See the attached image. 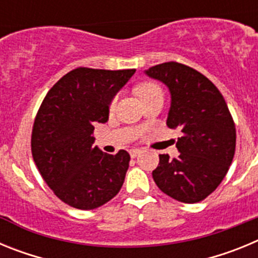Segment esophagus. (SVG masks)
Returning a JSON list of instances; mask_svg holds the SVG:
<instances>
[{
  "mask_svg": "<svg viewBox=\"0 0 258 258\" xmlns=\"http://www.w3.org/2000/svg\"><path fill=\"white\" fill-rule=\"evenodd\" d=\"M141 152H142V150L141 149H132L131 151H129V154H131L132 157H137L138 155L141 154Z\"/></svg>",
  "mask_w": 258,
  "mask_h": 258,
  "instance_id": "esophagus-1",
  "label": "esophagus"
}]
</instances>
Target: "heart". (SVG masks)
Returning <instances> with one entry per match:
<instances>
[{
	"label": "heart",
	"instance_id": "b5f03b06",
	"mask_svg": "<svg viewBox=\"0 0 258 258\" xmlns=\"http://www.w3.org/2000/svg\"><path fill=\"white\" fill-rule=\"evenodd\" d=\"M136 92L141 99H145V98L150 97V95L155 94V93H161V90L160 88L154 83H142L137 86ZM115 104H116V98H113L111 104H109V108L112 109L113 107H115Z\"/></svg>",
	"mask_w": 258,
	"mask_h": 258
}]
</instances>
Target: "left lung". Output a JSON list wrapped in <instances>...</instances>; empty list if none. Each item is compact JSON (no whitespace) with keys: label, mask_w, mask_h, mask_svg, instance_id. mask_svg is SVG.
I'll return each instance as SVG.
<instances>
[{"label":"left lung","mask_w":258,"mask_h":258,"mask_svg":"<svg viewBox=\"0 0 258 258\" xmlns=\"http://www.w3.org/2000/svg\"><path fill=\"white\" fill-rule=\"evenodd\" d=\"M168 86L172 97L166 125L179 127V155H159L152 172L164 194L182 203H199L225 178L235 154L236 132L226 102L216 85L197 70L166 61L145 71Z\"/></svg>","instance_id":"left-lung-1"}]
</instances>
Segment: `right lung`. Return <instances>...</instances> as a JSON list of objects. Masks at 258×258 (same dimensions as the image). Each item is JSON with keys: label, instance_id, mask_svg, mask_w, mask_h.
I'll use <instances>...</instances> for the list:
<instances>
[{"label": "right lung", "instance_id": "obj_1", "mask_svg": "<svg viewBox=\"0 0 258 258\" xmlns=\"http://www.w3.org/2000/svg\"><path fill=\"white\" fill-rule=\"evenodd\" d=\"M136 70L79 67L47 92L32 129V156L47 186L68 206L89 211L117 195L131 155L102 152L94 125L108 120L109 104Z\"/></svg>", "mask_w": 258, "mask_h": 258}]
</instances>
